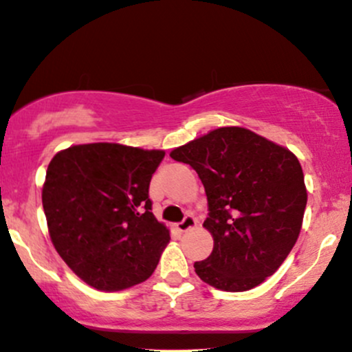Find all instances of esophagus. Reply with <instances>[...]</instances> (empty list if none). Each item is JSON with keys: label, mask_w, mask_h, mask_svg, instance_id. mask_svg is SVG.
Listing matches in <instances>:
<instances>
[{"label": "esophagus", "mask_w": 352, "mask_h": 352, "mask_svg": "<svg viewBox=\"0 0 352 352\" xmlns=\"http://www.w3.org/2000/svg\"><path fill=\"white\" fill-rule=\"evenodd\" d=\"M196 225H197L196 217H194V215H186L183 222L177 223L176 227H177V230H179V232H188V230L194 228V227H196Z\"/></svg>", "instance_id": "1"}]
</instances>
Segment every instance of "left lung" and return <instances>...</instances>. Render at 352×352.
I'll return each instance as SVG.
<instances>
[{
	"mask_svg": "<svg viewBox=\"0 0 352 352\" xmlns=\"http://www.w3.org/2000/svg\"><path fill=\"white\" fill-rule=\"evenodd\" d=\"M196 169L206 188L204 228L214 250L196 274L225 292L263 284L296 245L307 206L297 156L243 127H220L169 153Z\"/></svg>",
	"mask_w": 352,
	"mask_h": 352,
	"instance_id": "left-lung-1",
	"label": "left lung"
}]
</instances>
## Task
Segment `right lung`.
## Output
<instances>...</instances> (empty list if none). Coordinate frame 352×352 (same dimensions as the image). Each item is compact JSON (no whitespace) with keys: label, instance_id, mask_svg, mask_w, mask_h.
<instances>
[{"label":"right lung","instance_id":"right-lung-1","mask_svg":"<svg viewBox=\"0 0 352 352\" xmlns=\"http://www.w3.org/2000/svg\"><path fill=\"white\" fill-rule=\"evenodd\" d=\"M163 150L83 143L58 151L42 188L56 253L91 287L117 292L153 274L169 228L151 212V175Z\"/></svg>","mask_w":352,"mask_h":352}]
</instances>
